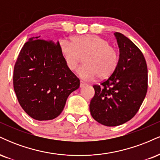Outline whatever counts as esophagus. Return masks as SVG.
<instances>
[{"mask_svg":"<svg viewBox=\"0 0 160 160\" xmlns=\"http://www.w3.org/2000/svg\"><path fill=\"white\" fill-rule=\"evenodd\" d=\"M86 82H85L84 81H82V80H80V87H82V86H86Z\"/></svg>","mask_w":160,"mask_h":160,"instance_id":"esophagus-1","label":"esophagus"}]
</instances>
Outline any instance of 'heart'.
<instances>
[{"mask_svg": "<svg viewBox=\"0 0 160 160\" xmlns=\"http://www.w3.org/2000/svg\"><path fill=\"white\" fill-rule=\"evenodd\" d=\"M60 54L70 71L77 69L83 57L84 65L78 69L80 77L87 80L109 78L119 64V54L107 40L93 34L75 36L71 43L65 40L58 43Z\"/></svg>", "mask_w": 160, "mask_h": 160, "instance_id": "1", "label": "heart"}]
</instances>
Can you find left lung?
Wrapping results in <instances>:
<instances>
[{
  "label": "left lung",
  "instance_id": "left-lung-1",
  "mask_svg": "<svg viewBox=\"0 0 160 160\" xmlns=\"http://www.w3.org/2000/svg\"><path fill=\"white\" fill-rule=\"evenodd\" d=\"M120 59L111 76L94 85L89 104L93 119L106 126H120L137 113L148 91V66L144 55L132 41L115 33Z\"/></svg>",
  "mask_w": 160,
  "mask_h": 160
}]
</instances>
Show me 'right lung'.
<instances>
[{
    "label": "right lung",
    "instance_id": "add662e5",
    "mask_svg": "<svg viewBox=\"0 0 160 160\" xmlns=\"http://www.w3.org/2000/svg\"><path fill=\"white\" fill-rule=\"evenodd\" d=\"M79 86L80 80L60 54L58 41L35 37L24 44L14 65L13 88L19 104L32 118H56Z\"/></svg>",
    "mask_w": 160,
    "mask_h": 160
}]
</instances>
